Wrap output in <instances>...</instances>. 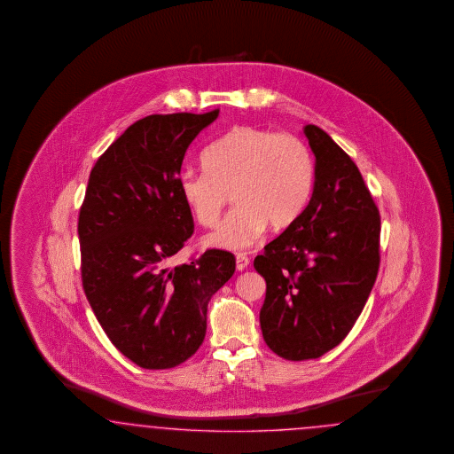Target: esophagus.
I'll return each instance as SVG.
<instances>
[{
	"instance_id": "34e87169",
	"label": "esophagus",
	"mask_w": 454,
	"mask_h": 454,
	"mask_svg": "<svg viewBox=\"0 0 454 454\" xmlns=\"http://www.w3.org/2000/svg\"><path fill=\"white\" fill-rule=\"evenodd\" d=\"M247 266H249V258H247V254H243V253H238L236 254V270L238 271H245Z\"/></svg>"
}]
</instances>
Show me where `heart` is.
<instances>
[{
  "label": "heart",
  "instance_id": "b5f03b06",
  "mask_svg": "<svg viewBox=\"0 0 454 454\" xmlns=\"http://www.w3.org/2000/svg\"><path fill=\"white\" fill-rule=\"evenodd\" d=\"M203 169L186 166L179 192L192 218L213 226L231 192L234 207L205 236L207 247L245 249L266 226L281 231L301 216L315 183L313 154L301 137L236 126L205 153Z\"/></svg>",
  "mask_w": 454,
  "mask_h": 454
}]
</instances>
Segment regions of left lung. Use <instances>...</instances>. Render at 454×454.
I'll use <instances>...</instances> for the list:
<instances>
[{"label":"left lung","instance_id":"1","mask_svg":"<svg viewBox=\"0 0 454 454\" xmlns=\"http://www.w3.org/2000/svg\"><path fill=\"white\" fill-rule=\"evenodd\" d=\"M304 135L317 158L311 200L254 258L266 281L262 338L291 361L343 341L380 270L381 218L357 166L321 128L306 124Z\"/></svg>","mask_w":454,"mask_h":454}]
</instances>
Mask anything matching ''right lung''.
<instances>
[{"instance_id": "1", "label": "right lung", "mask_w": 454, "mask_h": 454, "mask_svg": "<svg viewBox=\"0 0 454 454\" xmlns=\"http://www.w3.org/2000/svg\"><path fill=\"white\" fill-rule=\"evenodd\" d=\"M218 114L146 116L88 179L78 218L82 289L111 343L145 370L175 368L198 351L207 302L236 268L223 249L171 266L194 228L179 192L183 158Z\"/></svg>"}]
</instances>
